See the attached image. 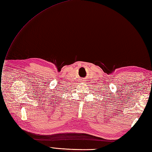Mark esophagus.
<instances>
[{"label":"esophagus","mask_w":152,"mask_h":152,"mask_svg":"<svg viewBox=\"0 0 152 152\" xmlns=\"http://www.w3.org/2000/svg\"><path fill=\"white\" fill-rule=\"evenodd\" d=\"M83 81H86V80H83Z\"/></svg>","instance_id":"34e87169"}]
</instances>
